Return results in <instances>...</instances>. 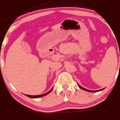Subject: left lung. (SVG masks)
<instances>
[{"label":"left lung","instance_id":"1","mask_svg":"<svg viewBox=\"0 0 120 120\" xmlns=\"http://www.w3.org/2000/svg\"><path fill=\"white\" fill-rule=\"evenodd\" d=\"M79 87H80V88H81V89H82V90H85V91H88V92H92V93H93V92H97V91H101V90H103H103H98H98H97V91H91V90H87V89L84 88L82 87V86H79Z\"/></svg>","mask_w":120,"mask_h":120}]
</instances>
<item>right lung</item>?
Segmentation results:
<instances>
[{
    "label": "right lung",
    "instance_id": "right-lung-1",
    "mask_svg": "<svg viewBox=\"0 0 120 120\" xmlns=\"http://www.w3.org/2000/svg\"><path fill=\"white\" fill-rule=\"evenodd\" d=\"M52 90H50L49 91L47 92V93H45V94H42V95H38V96H30V95H26V96H27V97H30V98H39V97H43V96H46L47 94H49V93L52 91Z\"/></svg>",
    "mask_w": 120,
    "mask_h": 120
}]
</instances>
